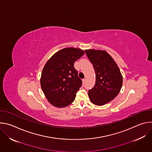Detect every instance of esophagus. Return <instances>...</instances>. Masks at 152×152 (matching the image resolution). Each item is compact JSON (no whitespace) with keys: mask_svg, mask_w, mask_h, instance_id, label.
Here are the masks:
<instances>
[{"mask_svg":"<svg viewBox=\"0 0 152 152\" xmlns=\"http://www.w3.org/2000/svg\"><path fill=\"white\" fill-rule=\"evenodd\" d=\"M85 82H86V79H85V78L83 79H82V82H83V84L85 83Z\"/></svg>","mask_w":152,"mask_h":152,"instance_id":"34e87169","label":"esophagus"}]
</instances>
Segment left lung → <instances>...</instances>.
Masks as SVG:
<instances>
[{
	"label": "left lung",
	"mask_w": 152,
	"mask_h": 152,
	"mask_svg": "<svg viewBox=\"0 0 152 152\" xmlns=\"http://www.w3.org/2000/svg\"><path fill=\"white\" fill-rule=\"evenodd\" d=\"M85 53L93 65L96 73L94 87L88 91L91 102L102 106L118 95L123 84V76L117 64L105 50L88 49Z\"/></svg>",
	"instance_id": "8db88e82"
}]
</instances>
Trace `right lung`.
I'll use <instances>...</instances> for the list:
<instances>
[{
    "instance_id": "1",
    "label": "right lung",
    "mask_w": 152,
    "mask_h": 152,
    "mask_svg": "<svg viewBox=\"0 0 152 152\" xmlns=\"http://www.w3.org/2000/svg\"><path fill=\"white\" fill-rule=\"evenodd\" d=\"M84 53L80 49L66 48L56 52L45 65L40 78L41 87L53 106L64 107L74 101L82 83L74 63Z\"/></svg>"
}]
</instances>
